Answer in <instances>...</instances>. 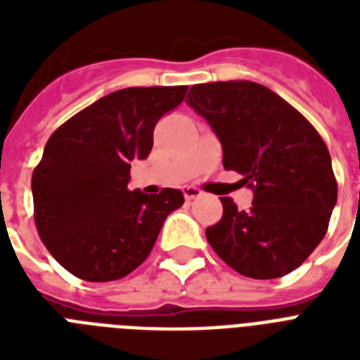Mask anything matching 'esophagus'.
Instances as JSON below:
<instances>
[{
	"mask_svg": "<svg viewBox=\"0 0 360 360\" xmlns=\"http://www.w3.org/2000/svg\"><path fill=\"white\" fill-rule=\"evenodd\" d=\"M183 194H185L186 200H194V198L202 196V191L196 188V186H185V188H183Z\"/></svg>",
	"mask_w": 360,
	"mask_h": 360,
	"instance_id": "34e87169",
	"label": "esophagus"
}]
</instances>
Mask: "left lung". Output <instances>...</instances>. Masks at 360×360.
Wrapping results in <instances>:
<instances>
[{
  "mask_svg": "<svg viewBox=\"0 0 360 360\" xmlns=\"http://www.w3.org/2000/svg\"><path fill=\"white\" fill-rule=\"evenodd\" d=\"M186 104L222 143V164L254 192L250 209L222 198L209 245L248 278H278L321 243L336 205L329 149L318 130L269 87L248 80L196 84Z\"/></svg>",
  "mask_w": 360,
  "mask_h": 360,
  "instance_id": "1",
  "label": "left lung"
}]
</instances>
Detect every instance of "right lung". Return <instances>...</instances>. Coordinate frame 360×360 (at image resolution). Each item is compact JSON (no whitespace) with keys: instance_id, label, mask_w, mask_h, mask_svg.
I'll return each mask as SVG.
<instances>
[{"instance_id":"right-lung-1","label":"right lung","mask_w":360,"mask_h":360,"mask_svg":"<svg viewBox=\"0 0 360 360\" xmlns=\"http://www.w3.org/2000/svg\"><path fill=\"white\" fill-rule=\"evenodd\" d=\"M186 86L127 87L98 98L59 127L33 169L41 240L69 273L110 282L146 262L183 192L129 191L130 164L151 153L153 130L179 106Z\"/></svg>"}]
</instances>
